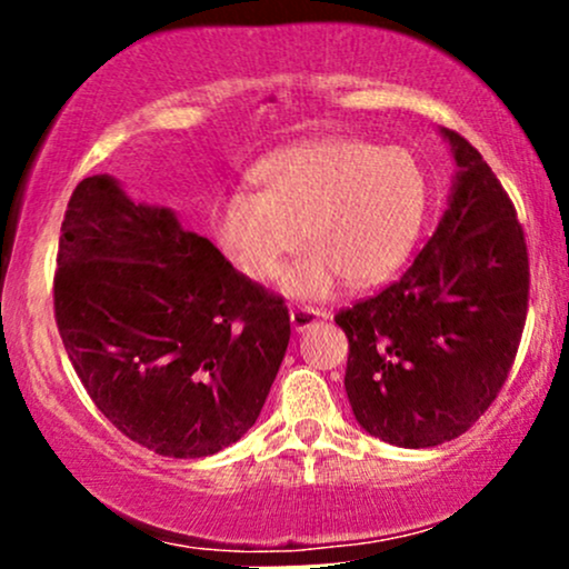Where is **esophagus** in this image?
I'll return each instance as SVG.
<instances>
[{
	"label": "esophagus",
	"mask_w": 569,
	"mask_h": 569,
	"mask_svg": "<svg viewBox=\"0 0 569 569\" xmlns=\"http://www.w3.org/2000/svg\"><path fill=\"white\" fill-rule=\"evenodd\" d=\"M289 316H291L293 331H305L307 326H312L316 321H323V318H329V312L318 310V307H293Z\"/></svg>",
	"instance_id": "34e87169"
}]
</instances>
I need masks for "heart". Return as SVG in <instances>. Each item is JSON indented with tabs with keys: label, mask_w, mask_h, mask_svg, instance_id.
Returning a JSON list of instances; mask_svg holds the SVG:
<instances>
[{
	"label": "heart",
	"mask_w": 569,
	"mask_h": 569,
	"mask_svg": "<svg viewBox=\"0 0 569 569\" xmlns=\"http://www.w3.org/2000/svg\"><path fill=\"white\" fill-rule=\"evenodd\" d=\"M251 192L211 206V234L240 276L267 280L299 243L283 272L286 293L316 299L337 280L375 286L409 257L428 213V176L409 149L363 139H312L267 154L248 171Z\"/></svg>",
	"instance_id": "b5f03b06"
}]
</instances>
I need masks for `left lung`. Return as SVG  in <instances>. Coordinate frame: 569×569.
Masks as SVG:
<instances>
[{
  "label": "left lung",
  "instance_id": "1",
  "mask_svg": "<svg viewBox=\"0 0 569 569\" xmlns=\"http://www.w3.org/2000/svg\"><path fill=\"white\" fill-rule=\"evenodd\" d=\"M457 176L426 248L396 283L335 316L350 342L358 426L396 447L466 433L500 393L530 302L525 230L479 149L455 130Z\"/></svg>",
  "mask_w": 569,
  "mask_h": 569
}]
</instances>
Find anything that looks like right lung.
Returning a JSON list of instances; mask_svg holds the SVG:
<instances>
[{
  "label": "right lung",
  "mask_w": 569,
  "mask_h": 569,
  "mask_svg": "<svg viewBox=\"0 0 569 569\" xmlns=\"http://www.w3.org/2000/svg\"><path fill=\"white\" fill-rule=\"evenodd\" d=\"M53 305L98 411L179 460L217 455L257 422L291 337L283 297L107 173L71 192Z\"/></svg>",
  "instance_id": "obj_1"
}]
</instances>
